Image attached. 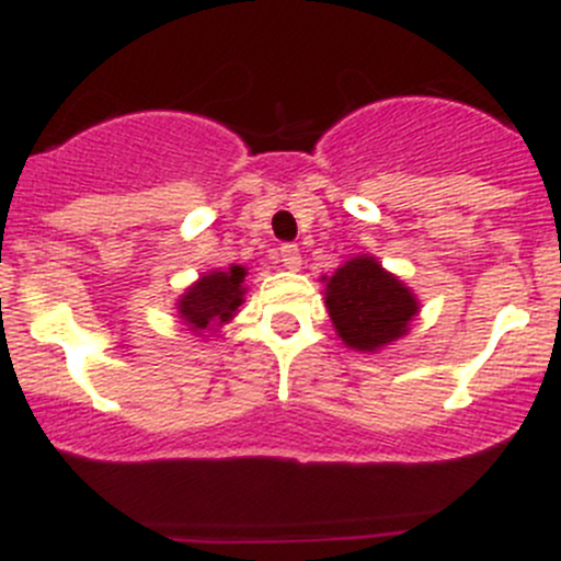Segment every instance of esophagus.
I'll list each match as a JSON object with an SVG mask.
<instances>
[{
    "mask_svg": "<svg viewBox=\"0 0 561 561\" xmlns=\"http://www.w3.org/2000/svg\"><path fill=\"white\" fill-rule=\"evenodd\" d=\"M280 262L283 267L288 270H299V264H302V256H299V248L291 245V242H286V245H280Z\"/></svg>",
    "mask_w": 561,
    "mask_h": 561,
    "instance_id": "obj_1",
    "label": "esophagus"
}]
</instances>
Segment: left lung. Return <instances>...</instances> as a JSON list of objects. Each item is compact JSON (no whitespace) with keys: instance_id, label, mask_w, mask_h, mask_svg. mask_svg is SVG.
I'll return each mask as SVG.
<instances>
[{"instance_id":"obj_1","label":"left lung","mask_w":561,"mask_h":561,"mask_svg":"<svg viewBox=\"0 0 561 561\" xmlns=\"http://www.w3.org/2000/svg\"><path fill=\"white\" fill-rule=\"evenodd\" d=\"M327 310L346 346L376 352L407 335L409 321L417 313V299L376 259L359 256L327 280Z\"/></svg>"}]
</instances>
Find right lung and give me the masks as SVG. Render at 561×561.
<instances>
[{"label":"right lung","mask_w":561,"mask_h":561,"mask_svg":"<svg viewBox=\"0 0 561 561\" xmlns=\"http://www.w3.org/2000/svg\"><path fill=\"white\" fill-rule=\"evenodd\" d=\"M242 280L245 267H231L229 273L204 275L185 297L180 299V313L193 330H207L215 321H229L242 305Z\"/></svg>","instance_id":"add662e5"}]
</instances>
